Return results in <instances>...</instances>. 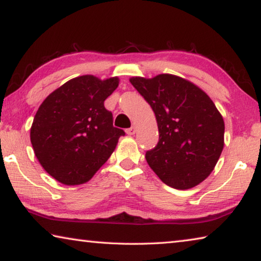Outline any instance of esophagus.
I'll list each match as a JSON object with an SVG mask.
<instances>
[{
    "label": "esophagus",
    "mask_w": 261,
    "mask_h": 261,
    "mask_svg": "<svg viewBox=\"0 0 261 261\" xmlns=\"http://www.w3.org/2000/svg\"><path fill=\"white\" fill-rule=\"evenodd\" d=\"M125 132H126V134L129 135V136L135 135V134H136V127H135V126H131V127H129V129H126Z\"/></svg>",
    "instance_id": "obj_1"
}]
</instances>
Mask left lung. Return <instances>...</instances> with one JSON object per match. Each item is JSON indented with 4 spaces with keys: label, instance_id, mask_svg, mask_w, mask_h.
Segmentation results:
<instances>
[{
    "label": "left lung",
    "instance_id": "1",
    "mask_svg": "<svg viewBox=\"0 0 261 261\" xmlns=\"http://www.w3.org/2000/svg\"><path fill=\"white\" fill-rule=\"evenodd\" d=\"M130 83L155 114L159 143L146 160L169 187H196L213 171L224 146V122L200 87L182 77L161 73L132 77Z\"/></svg>",
    "mask_w": 261,
    "mask_h": 261
}]
</instances>
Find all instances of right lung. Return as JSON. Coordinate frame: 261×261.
<instances>
[{"label":"right lung","instance_id":"add662e5","mask_svg":"<svg viewBox=\"0 0 261 261\" xmlns=\"http://www.w3.org/2000/svg\"><path fill=\"white\" fill-rule=\"evenodd\" d=\"M118 83L117 77L79 76L51 92L39 107L31 143L43 169L60 183L88 182L125 135L113 126V114L103 105Z\"/></svg>","mask_w":261,"mask_h":261}]
</instances>
